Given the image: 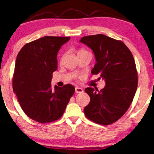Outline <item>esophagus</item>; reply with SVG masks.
<instances>
[{
	"instance_id": "obj_1",
	"label": "esophagus",
	"mask_w": 154,
	"mask_h": 154,
	"mask_svg": "<svg viewBox=\"0 0 154 154\" xmlns=\"http://www.w3.org/2000/svg\"><path fill=\"white\" fill-rule=\"evenodd\" d=\"M75 92H76V93H77V94L78 93H83V89L82 88H79V87L77 86L76 88H75Z\"/></svg>"
}]
</instances>
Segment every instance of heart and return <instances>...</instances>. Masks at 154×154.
I'll list each match as a JSON object with an SVG mask.
<instances>
[{
    "label": "heart",
    "mask_w": 154,
    "mask_h": 154,
    "mask_svg": "<svg viewBox=\"0 0 154 154\" xmlns=\"http://www.w3.org/2000/svg\"><path fill=\"white\" fill-rule=\"evenodd\" d=\"M88 52V51H87L86 50L83 49V48H80V49L78 50L77 54H80V53H83V52Z\"/></svg>",
    "instance_id": "b5f03b06"
}]
</instances>
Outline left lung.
<instances>
[{
  "label": "left lung",
  "mask_w": 154,
  "mask_h": 154,
  "mask_svg": "<svg viewBox=\"0 0 154 154\" xmlns=\"http://www.w3.org/2000/svg\"><path fill=\"white\" fill-rule=\"evenodd\" d=\"M80 42L95 54L96 63L91 73L100 74L106 82L100 91L85 89L90 97V102L84 108L85 115L97 124L114 123L130 107L137 88V71L132 53L122 41L103 34L84 36Z\"/></svg>",
  "instance_id": "obj_1"
}]
</instances>
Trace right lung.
I'll list each match as a JSON object with an SVG mask.
<instances>
[{
	"instance_id": "obj_1",
	"label": "right lung",
	"mask_w": 154,
	"mask_h": 154,
	"mask_svg": "<svg viewBox=\"0 0 154 154\" xmlns=\"http://www.w3.org/2000/svg\"><path fill=\"white\" fill-rule=\"evenodd\" d=\"M70 37L44 36L26 44L17 57L13 89L26 115L40 123L59 119L75 92L66 84L51 86L52 72L58 67L57 54Z\"/></svg>"
}]
</instances>
